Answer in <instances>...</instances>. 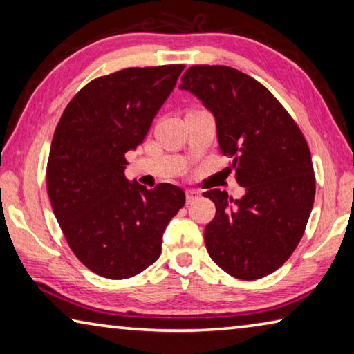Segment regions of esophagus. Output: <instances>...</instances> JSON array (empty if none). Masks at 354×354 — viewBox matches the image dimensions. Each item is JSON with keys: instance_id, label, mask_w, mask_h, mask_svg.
I'll return each mask as SVG.
<instances>
[{"instance_id": "34e87169", "label": "esophagus", "mask_w": 354, "mask_h": 354, "mask_svg": "<svg viewBox=\"0 0 354 354\" xmlns=\"http://www.w3.org/2000/svg\"><path fill=\"white\" fill-rule=\"evenodd\" d=\"M200 196H201V192L200 190H195V189H187V190H185V200H187V203L198 200Z\"/></svg>"}]
</instances>
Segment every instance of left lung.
Wrapping results in <instances>:
<instances>
[{
  "mask_svg": "<svg viewBox=\"0 0 354 354\" xmlns=\"http://www.w3.org/2000/svg\"><path fill=\"white\" fill-rule=\"evenodd\" d=\"M183 91L201 100L217 122L221 154L232 159L241 200L205 192L215 217L205 230L209 256L227 274L253 281L289 259L306 230L315 196L308 142L284 106L254 77L225 65H192Z\"/></svg>",
  "mask_w": 354,
  "mask_h": 354,
  "instance_id": "obj_1",
  "label": "left lung"
}]
</instances>
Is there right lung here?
Returning <instances> with one entry per match:
<instances>
[{"label":"right lung","instance_id":"1","mask_svg":"<svg viewBox=\"0 0 354 354\" xmlns=\"http://www.w3.org/2000/svg\"><path fill=\"white\" fill-rule=\"evenodd\" d=\"M184 65L124 68L86 84L53 136L46 190L65 241L88 270L127 279L158 261L184 190H148L124 178L129 149L145 139Z\"/></svg>","mask_w":354,"mask_h":354}]
</instances>
